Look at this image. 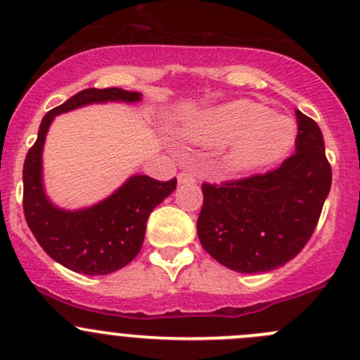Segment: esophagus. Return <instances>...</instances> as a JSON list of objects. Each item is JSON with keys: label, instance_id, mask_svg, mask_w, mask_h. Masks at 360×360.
<instances>
[{"label": "esophagus", "instance_id": "esophagus-1", "mask_svg": "<svg viewBox=\"0 0 360 360\" xmlns=\"http://www.w3.org/2000/svg\"><path fill=\"white\" fill-rule=\"evenodd\" d=\"M195 175L192 172H181L179 175V184H194Z\"/></svg>", "mask_w": 360, "mask_h": 360}]
</instances>
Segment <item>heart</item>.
Masks as SVG:
<instances>
[{
    "mask_svg": "<svg viewBox=\"0 0 360 360\" xmlns=\"http://www.w3.org/2000/svg\"><path fill=\"white\" fill-rule=\"evenodd\" d=\"M194 143L224 145L227 168L236 172L261 168L282 158L296 140V126L289 117L273 115L262 103L240 99L192 117L181 129Z\"/></svg>",
    "mask_w": 360,
    "mask_h": 360,
    "instance_id": "obj_1",
    "label": "heart"
}]
</instances>
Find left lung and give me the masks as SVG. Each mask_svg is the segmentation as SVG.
Listing matches in <instances>:
<instances>
[{"label": "left lung", "instance_id": "8db88e82", "mask_svg": "<svg viewBox=\"0 0 360 360\" xmlns=\"http://www.w3.org/2000/svg\"><path fill=\"white\" fill-rule=\"evenodd\" d=\"M296 154L273 172L220 185L202 184L198 236L238 273H266L296 257L315 231L330 191V166L315 120L296 110Z\"/></svg>", "mask_w": 360, "mask_h": 360}]
</instances>
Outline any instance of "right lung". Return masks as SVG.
<instances>
[{"mask_svg":"<svg viewBox=\"0 0 360 360\" xmlns=\"http://www.w3.org/2000/svg\"><path fill=\"white\" fill-rule=\"evenodd\" d=\"M140 92L119 87L85 89L44 117L38 138L24 161V215L40 247L64 268L84 275H108L129 264L143 245L152 210L176 188V179L158 181L131 175L96 205L66 210L49 198L44 184V145L60 113L99 103L141 101Z\"/></svg>","mask_w":360,"mask_h":360,"instance_id":"obj_1","label":"right lung"}]
</instances>
